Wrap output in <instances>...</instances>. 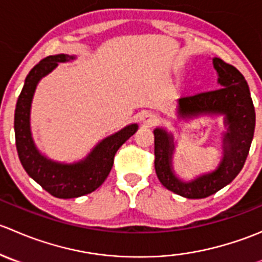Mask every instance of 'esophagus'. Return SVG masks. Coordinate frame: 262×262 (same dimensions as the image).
Masks as SVG:
<instances>
[{
    "label": "esophagus",
    "instance_id": "obj_1",
    "mask_svg": "<svg viewBox=\"0 0 262 262\" xmlns=\"http://www.w3.org/2000/svg\"><path fill=\"white\" fill-rule=\"evenodd\" d=\"M142 123L146 126H153L157 123V116L152 114V113H146V114L142 116Z\"/></svg>",
    "mask_w": 262,
    "mask_h": 262
}]
</instances>
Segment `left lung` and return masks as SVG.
<instances>
[{"instance_id":"1","label":"left lung","mask_w":262,"mask_h":262,"mask_svg":"<svg viewBox=\"0 0 262 262\" xmlns=\"http://www.w3.org/2000/svg\"><path fill=\"white\" fill-rule=\"evenodd\" d=\"M213 67L218 75L219 89L182 95L178 99L176 114L185 120L205 115L223 116L226 130L221 137L222 160L218 166L191 180H182L173 170L176 149L173 136L162 126L153 130L158 180L166 189L187 199H203L231 184L244 167L255 132V107L242 73L219 58H213Z\"/></svg>"}]
</instances>
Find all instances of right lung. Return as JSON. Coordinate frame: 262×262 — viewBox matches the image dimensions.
I'll list each match as a JSON object with an SVG mask.
<instances>
[{"label":"right lung","mask_w":262,"mask_h":262,"mask_svg":"<svg viewBox=\"0 0 262 262\" xmlns=\"http://www.w3.org/2000/svg\"><path fill=\"white\" fill-rule=\"evenodd\" d=\"M75 59V55L55 54L40 60L26 76L15 109V138L21 165L34 181L59 199L82 196L101 186L112 171L116 150L138 130V124H129L100 141L86 157L72 163L52 160L39 150L30 125L31 104L36 86L59 63Z\"/></svg>","instance_id":"add662e5"}]
</instances>
